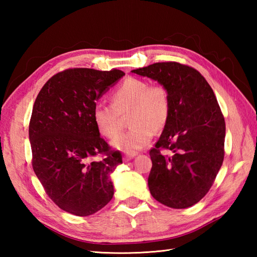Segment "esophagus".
Instances as JSON below:
<instances>
[{
    "instance_id": "obj_1",
    "label": "esophagus",
    "mask_w": 257,
    "mask_h": 257,
    "mask_svg": "<svg viewBox=\"0 0 257 257\" xmlns=\"http://www.w3.org/2000/svg\"><path fill=\"white\" fill-rule=\"evenodd\" d=\"M136 156H137V152H125V154L123 155V160L129 161V160L134 159Z\"/></svg>"
}]
</instances>
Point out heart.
I'll list each match as a JSON object with an SVG mask.
<instances>
[{"instance_id": "heart-1", "label": "heart", "mask_w": 257, "mask_h": 257, "mask_svg": "<svg viewBox=\"0 0 257 257\" xmlns=\"http://www.w3.org/2000/svg\"><path fill=\"white\" fill-rule=\"evenodd\" d=\"M112 105L96 103L92 119L103 137L113 138L123 127L128 116L129 130L112 141L114 148L135 152L148 145L155 132L166 127L171 113L170 91L165 85L129 77L111 95Z\"/></svg>"}]
</instances>
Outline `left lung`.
<instances>
[{"instance_id": "left-lung-1", "label": "left lung", "mask_w": 257, "mask_h": 257, "mask_svg": "<svg viewBox=\"0 0 257 257\" xmlns=\"http://www.w3.org/2000/svg\"><path fill=\"white\" fill-rule=\"evenodd\" d=\"M132 72L165 85L171 96L170 118L149 152L150 193L173 209L192 206L209 192L224 159L225 121L214 92L198 70L177 62Z\"/></svg>"}]
</instances>
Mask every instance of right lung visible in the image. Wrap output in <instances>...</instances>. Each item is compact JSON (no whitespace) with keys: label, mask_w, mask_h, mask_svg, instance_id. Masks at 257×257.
I'll return each instance as SVG.
<instances>
[{"label":"right lung","mask_w":257,"mask_h":257,"mask_svg":"<svg viewBox=\"0 0 257 257\" xmlns=\"http://www.w3.org/2000/svg\"><path fill=\"white\" fill-rule=\"evenodd\" d=\"M123 75L119 69H66L46 81L33 106V170L54 203L74 215L94 214L112 199L110 174L122 157L100 137L92 109Z\"/></svg>","instance_id":"1"}]
</instances>
